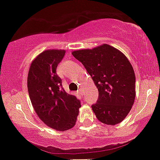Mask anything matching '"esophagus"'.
I'll return each mask as SVG.
<instances>
[{
	"label": "esophagus",
	"instance_id": "1",
	"mask_svg": "<svg viewBox=\"0 0 160 160\" xmlns=\"http://www.w3.org/2000/svg\"><path fill=\"white\" fill-rule=\"evenodd\" d=\"M78 93H80V95H83V90H82V88H80V89L78 90Z\"/></svg>",
	"mask_w": 160,
	"mask_h": 160
}]
</instances>
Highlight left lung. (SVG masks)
I'll return each instance as SVG.
<instances>
[{"label":"left lung","mask_w":160,"mask_h":160,"mask_svg":"<svg viewBox=\"0 0 160 160\" xmlns=\"http://www.w3.org/2000/svg\"><path fill=\"white\" fill-rule=\"evenodd\" d=\"M72 54L84 66L98 90V101L91 106L97 118L110 125L122 122L135 98V76L129 60L108 44Z\"/></svg>","instance_id":"left-lung-1"}]
</instances>
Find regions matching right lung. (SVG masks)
Returning <instances> with one entry per match:
<instances>
[{
    "mask_svg": "<svg viewBox=\"0 0 160 160\" xmlns=\"http://www.w3.org/2000/svg\"><path fill=\"white\" fill-rule=\"evenodd\" d=\"M66 51L48 49L32 62L28 74V90L34 110L47 126L67 131L75 125L80 101L65 91L56 73Z\"/></svg>",
    "mask_w": 160,
    "mask_h": 160,
    "instance_id": "right-lung-1",
    "label": "right lung"
}]
</instances>
